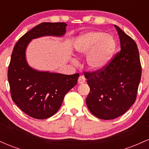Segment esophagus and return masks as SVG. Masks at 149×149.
<instances>
[{"label": "esophagus", "instance_id": "obj_1", "mask_svg": "<svg viewBox=\"0 0 149 149\" xmlns=\"http://www.w3.org/2000/svg\"><path fill=\"white\" fill-rule=\"evenodd\" d=\"M85 82V78L84 76H83V75H80L79 76V78H78V84H82V83H84Z\"/></svg>", "mask_w": 149, "mask_h": 149}]
</instances>
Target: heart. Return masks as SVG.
<instances>
[{
	"instance_id": "b5f03b06",
	"label": "heart",
	"mask_w": 149,
	"mask_h": 149,
	"mask_svg": "<svg viewBox=\"0 0 149 149\" xmlns=\"http://www.w3.org/2000/svg\"><path fill=\"white\" fill-rule=\"evenodd\" d=\"M79 55H86V63L92 71L105 68L111 60L116 49V41L112 36L102 31H91L82 33L73 42Z\"/></svg>"
}]
</instances>
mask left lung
Wrapping results in <instances>:
<instances>
[{
    "instance_id": "left-lung-1",
    "label": "left lung",
    "mask_w": 149,
    "mask_h": 149,
    "mask_svg": "<svg viewBox=\"0 0 149 149\" xmlns=\"http://www.w3.org/2000/svg\"><path fill=\"white\" fill-rule=\"evenodd\" d=\"M114 26L120 42V52L104 69L84 73L90 88L87 107L94 116L103 120L116 118L131 107L141 76L136 42L118 26Z\"/></svg>"
}]
</instances>
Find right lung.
Listing matches in <instances>:
<instances>
[{
	"label": "right lung",
	"instance_id": "obj_1",
	"mask_svg": "<svg viewBox=\"0 0 149 149\" xmlns=\"http://www.w3.org/2000/svg\"><path fill=\"white\" fill-rule=\"evenodd\" d=\"M66 26L64 22L40 24L19 39L12 53L8 72L12 99L22 111L33 118L45 119L55 114L66 94L77 84L79 74L33 69L26 58L27 46L38 38L63 36Z\"/></svg>",
	"mask_w": 149,
	"mask_h": 149
}]
</instances>
